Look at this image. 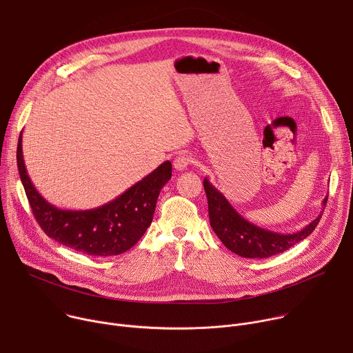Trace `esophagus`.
Returning a JSON list of instances; mask_svg holds the SVG:
<instances>
[{
	"instance_id": "esophagus-1",
	"label": "esophagus",
	"mask_w": 353,
	"mask_h": 353,
	"mask_svg": "<svg viewBox=\"0 0 353 353\" xmlns=\"http://www.w3.org/2000/svg\"><path fill=\"white\" fill-rule=\"evenodd\" d=\"M191 162H192L191 155H188L187 152H183V154H180V155H177V157L174 158L173 165H174V168H176L177 170H184V169L188 168V165H190Z\"/></svg>"
}]
</instances>
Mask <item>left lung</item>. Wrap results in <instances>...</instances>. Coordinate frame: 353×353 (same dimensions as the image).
<instances>
[{
  "label": "left lung",
  "instance_id": "obj_1",
  "mask_svg": "<svg viewBox=\"0 0 353 353\" xmlns=\"http://www.w3.org/2000/svg\"><path fill=\"white\" fill-rule=\"evenodd\" d=\"M204 188L208 198L211 228L226 248L244 259H268L271 256L283 253L296 243L310 236L323 215L320 214L313 222L296 233L282 234L259 228L257 225L243 218L230 205L226 196L218 188H215L207 177L204 179ZM327 199L328 196H325L323 201V208L327 204Z\"/></svg>",
  "mask_w": 353,
  "mask_h": 353
}]
</instances>
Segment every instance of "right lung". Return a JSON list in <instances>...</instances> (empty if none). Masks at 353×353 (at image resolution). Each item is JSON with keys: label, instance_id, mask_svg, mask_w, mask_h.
I'll use <instances>...</instances> for the list:
<instances>
[{"label": "right lung", "instance_id": "right-lung-1", "mask_svg": "<svg viewBox=\"0 0 353 353\" xmlns=\"http://www.w3.org/2000/svg\"><path fill=\"white\" fill-rule=\"evenodd\" d=\"M17 162L32 212L43 232L65 247L99 257L119 256L135 245L152 223L159 192L172 177V163L166 161L110 203L71 211L50 204L33 185L23 162L22 132Z\"/></svg>", "mask_w": 353, "mask_h": 353}]
</instances>
